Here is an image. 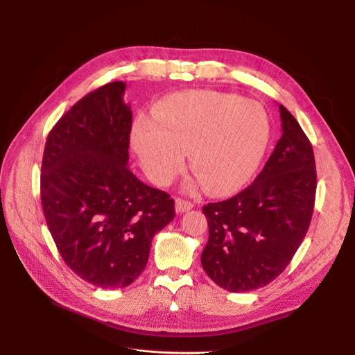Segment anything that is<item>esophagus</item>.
<instances>
[{
	"label": "esophagus",
	"mask_w": 355,
	"mask_h": 355,
	"mask_svg": "<svg viewBox=\"0 0 355 355\" xmlns=\"http://www.w3.org/2000/svg\"><path fill=\"white\" fill-rule=\"evenodd\" d=\"M193 207H194L193 202H190V201H185V200H181V198L175 200V211L177 213H185V211L191 210Z\"/></svg>",
	"instance_id": "esophagus-1"
}]
</instances>
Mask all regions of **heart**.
<instances>
[{"label": "heart", "mask_w": 355, "mask_h": 355, "mask_svg": "<svg viewBox=\"0 0 355 355\" xmlns=\"http://www.w3.org/2000/svg\"><path fill=\"white\" fill-rule=\"evenodd\" d=\"M270 139L266 110L254 101L214 90L173 95L154 109V121L139 116L132 129L134 151L145 174L168 184L190 151L197 178L189 190L204 184L213 194L239 190L256 173Z\"/></svg>", "instance_id": "b5f03b06"}]
</instances>
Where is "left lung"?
Segmentation results:
<instances>
[{
    "instance_id": "obj_1",
    "label": "left lung",
    "mask_w": 355,
    "mask_h": 355,
    "mask_svg": "<svg viewBox=\"0 0 355 355\" xmlns=\"http://www.w3.org/2000/svg\"><path fill=\"white\" fill-rule=\"evenodd\" d=\"M282 137L256 180L234 197L202 207L209 241L204 272L229 292L263 288L289 265L308 232L316 191L312 145L279 105Z\"/></svg>"
}]
</instances>
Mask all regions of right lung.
Instances as JSON below:
<instances>
[{
	"instance_id": "1",
	"label": "right lung",
	"mask_w": 355,
	"mask_h": 355,
	"mask_svg": "<svg viewBox=\"0 0 355 355\" xmlns=\"http://www.w3.org/2000/svg\"><path fill=\"white\" fill-rule=\"evenodd\" d=\"M126 83L112 82L74 103L50 130L42 162V204L64 263L102 289L132 284L174 200L128 168L132 110Z\"/></svg>"
}]
</instances>
